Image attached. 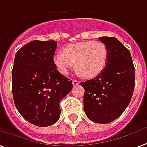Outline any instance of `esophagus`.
<instances>
[{"mask_svg":"<svg viewBox=\"0 0 147 147\" xmlns=\"http://www.w3.org/2000/svg\"><path fill=\"white\" fill-rule=\"evenodd\" d=\"M72 84H73L74 86H77V85L80 84V81L76 80H72Z\"/></svg>","mask_w":147,"mask_h":147,"instance_id":"34e87169","label":"esophagus"}]
</instances>
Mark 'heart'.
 Returning a JSON list of instances; mask_svg holds the SVG:
<instances>
[{
	"label": "heart",
	"mask_w": 147,
	"mask_h": 147,
	"mask_svg": "<svg viewBox=\"0 0 147 147\" xmlns=\"http://www.w3.org/2000/svg\"><path fill=\"white\" fill-rule=\"evenodd\" d=\"M107 48L100 41L77 42L67 45L63 52L53 56V62L59 72L67 75L73 67L81 76L90 79L96 76L105 67Z\"/></svg>",
	"instance_id": "obj_1"
}]
</instances>
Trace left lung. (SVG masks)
<instances>
[{
  "label": "left lung",
  "mask_w": 147,
  "mask_h": 147,
  "mask_svg": "<svg viewBox=\"0 0 147 147\" xmlns=\"http://www.w3.org/2000/svg\"><path fill=\"white\" fill-rule=\"evenodd\" d=\"M98 39L107 48V65L95 78L80 84L85 90L84 107L87 117L97 123H109L119 118L131 102L134 67L131 52L118 39Z\"/></svg>",
  "instance_id": "left-lung-1"
}]
</instances>
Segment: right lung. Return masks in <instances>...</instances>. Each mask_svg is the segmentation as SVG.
I'll return each mask as SVG.
<instances>
[{"mask_svg": "<svg viewBox=\"0 0 147 147\" xmlns=\"http://www.w3.org/2000/svg\"><path fill=\"white\" fill-rule=\"evenodd\" d=\"M55 40H32L16 53L12 71L14 103L32 124L48 127L60 116L59 102L72 89V82L53 62Z\"/></svg>", "mask_w": 147, "mask_h": 147, "instance_id": "add662e5", "label": "right lung"}]
</instances>
